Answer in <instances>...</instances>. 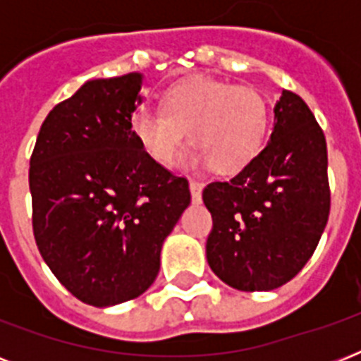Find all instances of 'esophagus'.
I'll use <instances>...</instances> for the list:
<instances>
[{"label": "esophagus", "instance_id": "obj_1", "mask_svg": "<svg viewBox=\"0 0 361 361\" xmlns=\"http://www.w3.org/2000/svg\"><path fill=\"white\" fill-rule=\"evenodd\" d=\"M189 189H191L192 202H200V200H202V189H204L202 181L191 180L189 181Z\"/></svg>", "mask_w": 361, "mask_h": 361}]
</instances>
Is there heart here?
Listing matches in <instances>:
<instances>
[{
    "instance_id": "heart-1",
    "label": "heart",
    "mask_w": 361,
    "mask_h": 361,
    "mask_svg": "<svg viewBox=\"0 0 361 361\" xmlns=\"http://www.w3.org/2000/svg\"><path fill=\"white\" fill-rule=\"evenodd\" d=\"M269 123L260 92L232 82L192 76L169 86L161 110L140 109L130 130L142 149L159 164H170L189 140L197 149L191 163H208L219 174H234L260 152Z\"/></svg>"
}]
</instances>
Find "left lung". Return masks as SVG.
Listing matches in <instances>:
<instances>
[{
	"mask_svg": "<svg viewBox=\"0 0 361 361\" xmlns=\"http://www.w3.org/2000/svg\"><path fill=\"white\" fill-rule=\"evenodd\" d=\"M271 140L231 181H212L209 268L238 290L262 292L294 279L313 257L330 215L324 133L300 95L275 103Z\"/></svg>",
	"mask_w": 361,
	"mask_h": 361,
	"instance_id": "obj_1",
	"label": "left lung"
}]
</instances>
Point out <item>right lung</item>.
<instances>
[{
	"label": "right lung",
	"instance_id": "right-lung-1",
	"mask_svg": "<svg viewBox=\"0 0 361 361\" xmlns=\"http://www.w3.org/2000/svg\"><path fill=\"white\" fill-rule=\"evenodd\" d=\"M140 87L138 73L86 82L50 110L30 159L39 252L73 296L95 307L152 286L164 238L191 202L187 178L133 136Z\"/></svg>",
	"mask_w": 361,
	"mask_h": 361
}]
</instances>
